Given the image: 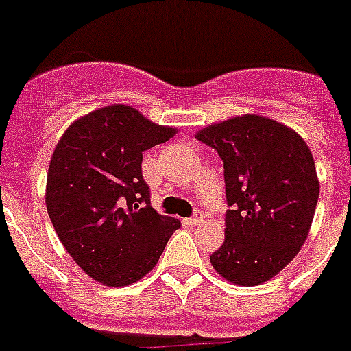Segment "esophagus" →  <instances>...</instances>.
Here are the masks:
<instances>
[{
  "mask_svg": "<svg viewBox=\"0 0 351 351\" xmlns=\"http://www.w3.org/2000/svg\"><path fill=\"white\" fill-rule=\"evenodd\" d=\"M204 220H205L204 213H202V210H198V213H195V216L191 218L189 223L191 225H200V223H204Z\"/></svg>",
  "mask_w": 351,
  "mask_h": 351,
  "instance_id": "esophagus-1",
  "label": "esophagus"
}]
</instances>
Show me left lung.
<instances>
[{"label": "left lung", "instance_id": "8db88e82", "mask_svg": "<svg viewBox=\"0 0 351 351\" xmlns=\"http://www.w3.org/2000/svg\"><path fill=\"white\" fill-rule=\"evenodd\" d=\"M196 138L223 160L225 241L210 265L240 287L267 283L308 238L319 178L308 144L263 115H238L205 126Z\"/></svg>", "mask_w": 351, "mask_h": 351}]
</instances>
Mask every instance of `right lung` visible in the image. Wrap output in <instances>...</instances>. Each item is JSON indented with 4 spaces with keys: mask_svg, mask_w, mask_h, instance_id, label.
<instances>
[{
    "mask_svg": "<svg viewBox=\"0 0 351 351\" xmlns=\"http://www.w3.org/2000/svg\"><path fill=\"white\" fill-rule=\"evenodd\" d=\"M128 104L73 121L48 166L45 202L57 238L106 287H128L155 269L180 221L149 205L142 153L176 135Z\"/></svg>",
    "mask_w": 351,
    "mask_h": 351,
    "instance_id": "obj_1",
    "label": "right lung"
}]
</instances>
